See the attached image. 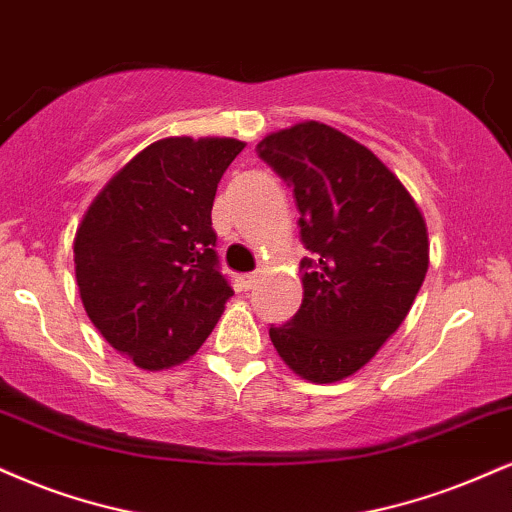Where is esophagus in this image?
Here are the masks:
<instances>
[{
  "instance_id": "1",
  "label": "esophagus",
  "mask_w": 512,
  "mask_h": 512,
  "mask_svg": "<svg viewBox=\"0 0 512 512\" xmlns=\"http://www.w3.org/2000/svg\"><path fill=\"white\" fill-rule=\"evenodd\" d=\"M240 281H243V288H252L257 283V274H243Z\"/></svg>"
}]
</instances>
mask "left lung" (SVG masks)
<instances>
[{
  "instance_id": "obj_1",
  "label": "left lung",
  "mask_w": 512,
  "mask_h": 512,
  "mask_svg": "<svg viewBox=\"0 0 512 512\" xmlns=\"http://www.w3.org/2000/svg\"><path fill=\"white\" fill-rule=\"evenodd\" d=\"M293 188L303 305L269 329L276 353L312 384L348 379L405 322L429 269L427 224L400 178L350 135L295 123L257 143Z\"/></svg>"
}]
</instances>
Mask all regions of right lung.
<instances>
[{"instance_id":"1","label":"right lung","mask_w":512,"mask_h":512,"mask_svg":"<svg viewBox=\"0 0 512 512\" xmlns=\"http://www.w3.org/2000/svg\"><path fill=\"white\" fill-rule=\"evenodd\" d=\"M245 143L162 138L104 183L73 238L85 312L147 372L200 350L233 295L217 267L212 205Z\"/></svg>"}]
</instances>
